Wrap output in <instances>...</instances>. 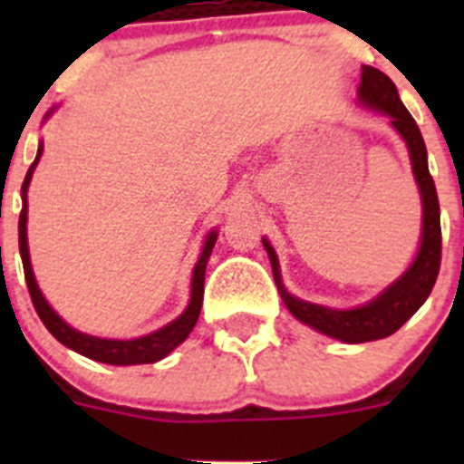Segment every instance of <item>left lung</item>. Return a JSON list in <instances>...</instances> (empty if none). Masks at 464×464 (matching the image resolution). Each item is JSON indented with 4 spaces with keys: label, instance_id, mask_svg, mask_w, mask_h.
<instances>
[{
    "label": "left lung",
    "instance_id": "8db88e82",
    "mask_svg": "<svg viewBox=\"0 0 464 464\" xmlns=\"http://www.w3.org/2000/svg\"><path fill=\"white\" fill-rule=\"evenodd\" d=\"M358 94L364 106L379 109L391 116L392 127L404 137L409 146L413 176H416L420 197H423V241H420V251H418L413 265L400 281L392 283L391 288L385 290L383 295H379L370 304L348 311L325 309V306L302 302V299L293 297L288 290L283 288L276 253L269 246V241H262L269 253V260H272L274 281L278 285L283 304L288 306L290 314L297 321L306 323L314 330L327 334V337H334L346 343L374 342V339L391 337L392 332L400 330L423 306L428 295L432 293L441 265L440 199H437V188H434L432 176H430L428 169V150H425L420 130H418L411 113L401 104L395 83L379 69L362 67Z\"/></svg>",
    "mask_w": 464,
    "mask_h": 464
}]
</instances>
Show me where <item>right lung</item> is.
Masks as SVG:
<instances>
[{"label":"right lung","instance_id":"add662e5","mask_svg":"<svg viewBox=\"0 0 464 464\" xmlns=\"http://www.w3.org/2000/svg\"><path fill=\"white\" fill-rule=\"evenodd\" d=\"M39 153H36V160H39ZM36 160L32 162L30 171L24 176L23 181V211H20L18 220V246H20V257H23V269H24V281H27V290H30L32 304H34L36 314H39L41 323L48 327L53 337L60 343H64L67 348L76 351V353L85 355L90 360H97V362L106 364H149L158 362L165 355H169L179 343L186 342V337L195 327L197 318H199V311H202V299H204V272H207V262L208 256L213 251V244L218 239L216 232H211L204 244V251L199 256L195 265V272H192V297L188 309L183 311L174 323L165 325L162 330L153 332V334H146V337L132 339V342H118V339H97L90 337V334H83V332H76L67 325V323L55 314V311L48 306V302L44 299L41 290L36 288L34 274H32L30 265V253H27V186H30L32 169L36 167Z\"/></svg>","mask_w":464,"mask_h":464}]
</instances>
